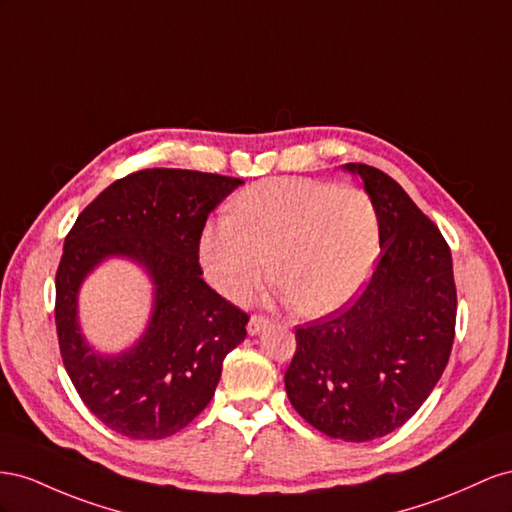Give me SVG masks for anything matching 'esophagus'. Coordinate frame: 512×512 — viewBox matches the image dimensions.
Here are the masks:
<instances>
[{"instance_id":"obj_1","label":"esophagus","mask_w":512,"mask_h":512,"mask_svg":"<svg viewBox=\"0 0 512 512\" xmlns=\"http://www.w3.org/2000/svg\"><path fill=\"white\" fill-rule=\"evenodd\" d=\"M268 324L270 321L264 317V315H253L251 319H248V326H246V330H248V334H259V332H264L266 328H268Z\"/></svg>"}]
</instances>
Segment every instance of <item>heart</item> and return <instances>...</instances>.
Segmentation results:
<instances>
[{
    "mask_svg": "<svg viewBox=\"0 0 512 512\" xmlns=\"http://www.w3.org/2000/svg\"><path fill=\"white\" fill-rule=\"evenodd\" d=\"M377 236L375 206L360 188L279 178L246 188L231 214L212 218L199 257L210 283L231 300L253 298L272 266L298 311L328 315L367 283Z\"/></svg>",
    "mask_w": 512,
    "mask_h": 512,
    "instance_id": "b5f03b06",
    "label": "heart"
}]
</instances>
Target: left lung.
<instances>
[{"label":"left lung","mask_w":512,"mask_h":512,"mask_svg":"<svg viewBox=\"0 0 512 512\" xmlns=\"http://www.w3.org/2000/svg\"><path fill=\"white\" fill-rule=\"evenodd\" d=\"M371 197L379 261L347 309L296 328L285 390L334 440L369 442L403 427L442 377L455 341L457 289L444 236L390 175L347 163Z\"/></svg>","instance_id":"obj_1"}]
</instances>
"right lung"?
I'll return each mask as SVG.
<instances>
[{
    "mask_svg": "<svg viewBox=\"0 0 512 512\" xmlns=\"http://www.w3.org/2000/svg\"><path fill=\"white\" fill-rule=\"evenodd\" d=\"M242 184L188 169H143L105 188L64 240L55 274V326L64 367L98 420L130 440L182 431L214 397L223 360L248 315L201 279L208 214ZM124 256L151 274V324L130 350L94 353L78 326V289L98 263Z\"/></svg>",
    "mask_w": 512,
    "mask_h": 512,
    "instance_id": "obj_1",
    "label": "right lung"
}]
</instances>
